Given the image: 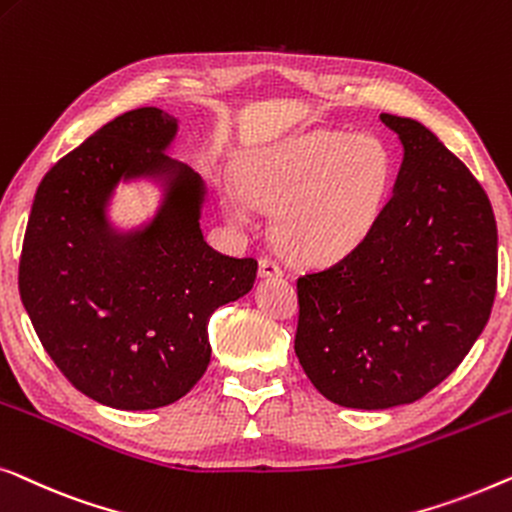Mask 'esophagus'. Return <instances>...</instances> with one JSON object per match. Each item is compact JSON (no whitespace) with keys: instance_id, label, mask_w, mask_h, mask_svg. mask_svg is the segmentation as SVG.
Instances as JSON below:
<instances>
[{"instance_id":"esophagus-1","label":"esophagus","mask_w":512,"mask_h":512,"mask_svg":"<svg viewBox=\"0 0 512 512\" xmlns=\"http://www.w3.org/2000/svg\"><path fill=\"white\" fill-rule=\"evenodd\" d=\"M283 276V269H280V266L273 262V259H269V257H264V259H259V278H280Z\"/></svg>"}]
</instances>
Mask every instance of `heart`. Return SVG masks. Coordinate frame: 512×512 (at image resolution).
Masks as SVG:
<instances>
[{
	"mask_svg": "<svg viewBox=\"0 0 512 512\" xmlns=\"http://www.w3.org/2000/svg\"><path fill=\"white\" fill-rule=\"evenodd\" d=\"M392 183L394 160L383 139L320 129L250 155L241 185L222 190V208L232 222L248 220L250 201L273 208L278 248L299 262L327 264L362 246Z\"/></svg>",
	"mask_w": 512,
	"mask_h": 512,
	"instance_id": "obj_1",
	"label": "heart"
}]
</instances>
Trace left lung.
Returning a JSON list of instances; mask_svg holds the SVG:
<instances>
[{"label": "left lung", "instance_id": "8db88e82", "mask_svg": "<svg viewBox=\"0 0 512 512\" xmlns=\"http://www.w3.org/2000/svg\"><path fill=\"white\" fill-rule=\"evenodd\" d=\"M403 146L392 199L350 255L297 280L294 352L345 408L413 403L485 329L496 294V220L473 174L422 122L380 113Z\"/></svg>", "mask_w": 512, "mask_h": 512}]
</instances>
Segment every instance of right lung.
Masks as SVG:
<instances>
[{
	"mask_svg": "<svg viewBox=\"0 0 512 512\" xmlns=\"http://www.w3.org/2000/svg\"><path fill=\"white\" fill-rule=\"evenodd\" d=\"M178 118L127 111L43 176L20 255V299L50 359L85 397L120 410L169 406L211 362L208 320L255 285L257 262L201 234L204 178L167 150ZM150 182L148 221L110 218L120 184Z\"/></svg>",
	"mask_w": 512,
	"mask_h": 512,
	"instance_id": "right-lung-1",
	"label": "right lung"
}]
</instances>
